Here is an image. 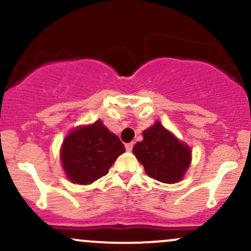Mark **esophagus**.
<instances>
[{"instance_id": "esophagus-1", "label": "esophagus", "mask_w": 251, "mask_h": 251, "mask_svg": "<svg viewBox=\"0 0 251 251\" xmlns=\"http://www.w3.org/2000/svg\"><path fill=\"white\" fill-rule=\"evenodd\" d=\"M125 149H126V151L131 152L132 149H133V143H127V144H126Z\"/></svg>"}]
</instances>
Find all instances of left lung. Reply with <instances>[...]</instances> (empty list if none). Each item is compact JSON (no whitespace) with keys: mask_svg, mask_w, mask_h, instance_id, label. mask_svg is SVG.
I'll list each match as a JSON object with an SVG mask.
<instances>
[{"mask_svg":"<svg viewBox=\"0 0 251 251\" xmlns=\"http://www.w3.org/2000/svg\"><path fill=\"white\" fill-rule=\"evenodd\" d=\"M133 153L151 178L162 183H177L183 179L191 163V150L178 140L159 122L143 132Z\"/></svg>","mask_w":251,"mask_h":251,"instance_id":"8db88e82","label":"left lung"}]
</instances>
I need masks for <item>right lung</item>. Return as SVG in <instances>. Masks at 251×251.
<instances>
[{"instance_id": "right-lung-1", "label": "right lung", "mask_w": 251, "mask_h": 251, "mask_svg": "<svg viewBox=\"0 0 251 251\" xmlns=\"http://www.w3.org/2000/svg\"><path fill=\"white\" fill-rule=\"evenodd\" d=\"M125 151L119 138L101 120L81 126L65 138L60 157L65 174L72 183L87 185L108 172L116 159Z\"/></svg>"}]
</instances>
